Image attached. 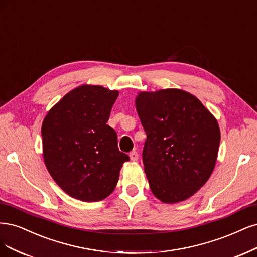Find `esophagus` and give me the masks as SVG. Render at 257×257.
I'll return each instance as SVG.
<instances>
[{"mask_svg":"<svg viewBox=\"0 0 257 257\" xmlns=\"http://www.w3.org/2000/svg\"><path fill=\"white\" fill-rule=\"evenodd\" d=\"M130 158L132 162H137L138 161V153L136 151H132L130 153Z\"/></svg>","mask_w":257,"mask_h":257,"instance_id":"esophagus-1","label":"esophagus"}]
</instances>
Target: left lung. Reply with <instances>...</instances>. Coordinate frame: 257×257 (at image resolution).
Instances as JSON below:
<instances>
[{"instance_id": "obj_1", "label": "left lung", "mask_w": 257, "mask_h": 257, "mask_svg": "<svg viewBox=\"0 0 257 257\" xmlns=\"http://www.w3.org/2000/svg\"><path fill=\"white\" fill-rule=\"evenodd\" d=\"M135 103L147 134L143 161L150 188L168 204L190 198L215 168L217 120L196 96L181 89L140 92Z\"/></svg>"}]
</instances>
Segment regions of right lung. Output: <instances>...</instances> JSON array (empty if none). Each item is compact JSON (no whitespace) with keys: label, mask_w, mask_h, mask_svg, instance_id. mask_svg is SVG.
<instances>
[{"label":"right lung","mask_w":257,"mask_h":257,"mask_svg":"<svg viewBox=\"0 0 257 257\" xmlns=\"http://www.w3.org/2000/svg\"><path fill=\"white\" fill-rule=\"evenodd\" d=\"M117 90L83 85L49 110L41 126L43 159L51 176L70 197L101 201L116 188L127 154L107 123Z\"/></svg>","instance_id":"right-lung-1"}]
</instances>
